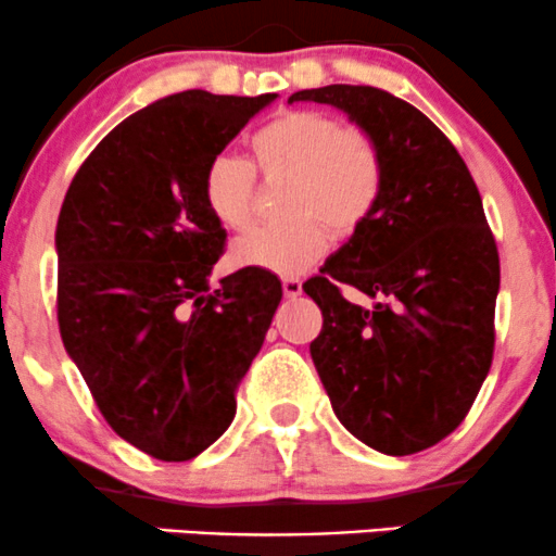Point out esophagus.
I'll list each match as a JSON object with an SVG mask.
<instances>
[{
	"label": "esophagus",
	"instance_id": "esophagus-1",
	"mask_svg": "<svg viewBox=\"0 0 556 556\" xmlns=\"http://www.w3.org/2000/svg\"><path fill=\"white\" fill-rule=\"evenodd\" d=\"M282 292H285V298H298L300 292H303V282H300L298 277H285Z\"/></svg>",
	"mask_w": 556,
	"mask_h": 556
}]
</instances>
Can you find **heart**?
<instances>
[{
	"mask_svg": "<svg viewBox=\"0 0 556 556\" xmlns=\"http://www.w3.org/2000/svg\"><path fill=\"white\" fill-rule=\"evenodd\" d=\"M253 164L232 154L208 162L203 201L222 225L251 222L258 175H290L285 208L290 219L256 225L232 245L238 264L277 274H298L321 256L329 227L353 235L371 219L387 188V156L371 130L342 125L316 110H290L251 136Z\"/></svg>",
	"mask_w": 556,
	"mask_h": 556,
	"instance_id": "b5f03b06",
	"label": "heart"
}]
</instances>
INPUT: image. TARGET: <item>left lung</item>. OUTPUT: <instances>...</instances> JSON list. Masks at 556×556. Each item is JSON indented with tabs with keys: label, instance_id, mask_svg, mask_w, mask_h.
<instances>
[{
	"label": "left lung",
	"instance_id": "left-lung-1",
	"mask_svg": "<svg viewBox=\"0 0 556 556\" xmlns=\"http://www.w3.org/2000/svg\"><path fill=\"white\" fill-rule=\"evenodd\" d=\"M290 101L340 106L384 149L379 208L303 290L324 316L311 358L337 418L376 452L416 455L463 424L494 358L500 251L481 195L450 138L389 91L324 86Z\"/></svg>",
	"mask_w": 556,
	"mask_h": 556
}]
</instances>
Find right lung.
Segmentation results:
<instances>
[{"label":"right lung","instance_id":"obj_1","mask_svg":"<svg viewBox=\"0 0 556 556\" xmlns=\"http://www.w3.org/2000/svg\"><path fill=\"white\" fill-rule=\"evenodd\" d=\"M274 99L167 96L96 146L62 203V342L112 431L156 460H190L227 431L282 300L256 266L208 287L227 232L203 201L208 162Z\"/></svg>","mask_w":556,"mask_h":556}]
</instances>
